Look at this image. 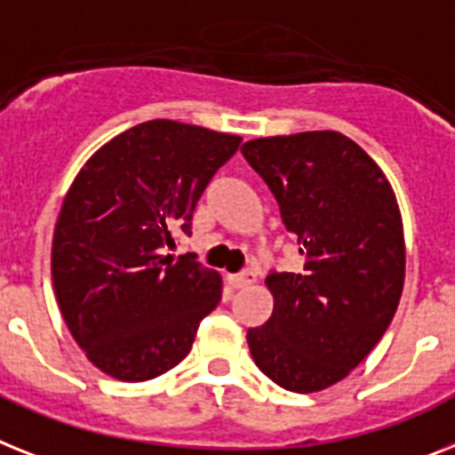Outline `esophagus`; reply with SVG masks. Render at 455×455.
<instances>
[{
  "mask_svg": "<svg viewBox=\"0 0 455 455\" xmlns=\"http://www.w3.org/2000/svg\"><path fill=\"white\" fill-rule=\"evenodd\" d=\"M254 282H257V273H254V270H243V273H238L231 277V284H234L235 289L250 286V284H254Z\"/></svg>",
  "mask_w": 455,
  "mask_h": 455,
  "instance_id": "34e87169",
  "label": "esophagus"
}]
</instances>
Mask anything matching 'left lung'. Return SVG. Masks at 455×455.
<instances>
[{"mask_svg": "<svg viewBox=\"0 0 455 455\" xmlns=\"http://www.w3.org/2000/svg\"><path fill=\"white\" fill-rule=\"evenodd\" d=\"M240 152L273 192L305 259L300 273L266 277L275 307L247 331L251 358L286 391H322L368 356L398 310V201L379 166L338 132L257 139Z\"/></svg>", "mask_w": 455, "mask_h": 455, "instance_id": "left-lung-1", "label": "left lung"}]
</instances>
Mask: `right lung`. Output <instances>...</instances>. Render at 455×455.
Segmentation results:
<instances>
[{"instance_id":"add662e5","label":"right lung","mask_w":455,"mask_h":455,"mask_svg":"<svg viewBox=\"0 0 455 455\" xmlns=\"http://www.w3.org/2000/svg\"><path fill=\"white\" fill-rule=\"evenodd\" d=\"M238 145L231 133L143 122L94 152L68 189L52 284L68 331L106 375L145 381L175 368L220 303V275L166 247L192 235L198 198Z\"/></svg>"}]
</instances>
